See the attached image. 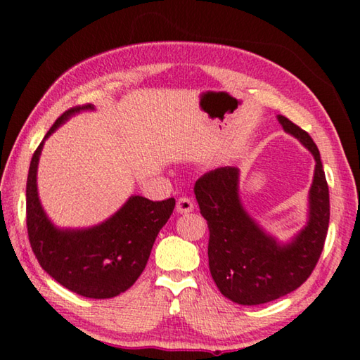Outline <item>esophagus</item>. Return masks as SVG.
I'll return each instance as SVG.
<instances>
[{
  "mask_svg": "<svg viewBox=\"0 0 360 360\" xmlns=\"http://www.w3.org/2000/svg\"><path fill=\"white\" fill-rule=\"evenodd\" d=\"M176 211L181 212V214H186V212L193 211V203L191 198L187 197H181L178 198V203H176Z\"/></svg>",
  "mask_w": 360,
  "mask_h": 360,
  "instance_id": "esophagus-1",
  "label": "esophagus"
}]
</instances>
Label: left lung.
Masks as SVG:
<instances>
[{"instance_id": "obj_1", "label": "left lung", "mask_w": 360, "mask_h": 360, "mask_svg": "<svg viewBox=\"0 0 360 360\" xmlns=\"http://www.w3.org/2000/svg\"><path fill=\"white\" fill-rule=\"evenodd\" d=\"M285 133L314 157L308 193V221L281 243L254 221L240 198V169L222 167L203 174L193 192L208 221L210 271L217 289L240 304H262L283 297L307 281L321 257L328 230V186L318 146L300 127L276 115Z\"/></svg>"}]
</instances>
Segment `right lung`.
<instances>
[{
  "instance_id": "add662e5",
  "label": "right lung",
  "mask_w": 360,
  "mask_h": 360,
  "mask_svg": "<svg viewBox=\"0 0 360 360\" xmlns=\"http://www.w3.org/2000/svg\"><path fill=\"white\" fill-rule=\"evenodd\" d=\"M94 109V105L68 109L34 150L27 179V227L36 259L57 283L87 298H112L130 289L143 273L176 202L131 195L111 217L87 229H60L49 219L36 182L42 146L72 115Z\"/></svg>"
}]
</instances>
